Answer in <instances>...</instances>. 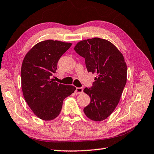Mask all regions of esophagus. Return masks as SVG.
<instances>
[{"mask_svg":"<svg viewBox=\"0 0 154 154\" xmlns=\"http://www.w3.org/2000/svg\"><path fill=\"white\" fill-rule=\"evenodd\" d=\"M83 92V88H81V87H77L76 89H75V93L76 94H81Z\"/></svg>","mask_w":154,"mask_h":154,"instance_id":"1","label":"esophagus"}]
</instances>
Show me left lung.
Returning a JSON list of instances; mask_svg holds the SVG:
<instances>
[{"mask_svg":"<svg viewBox=\"0 0 154 154\" xmlns=\"http://www.w3.org/2000/svg\"><path fill=\"white\" fill-rule=\"evenodd\" d=\"M74 50L85 59L87 71L97 75L93 87L83 90L91 98L84 113L93 121L105 120L116 109L126 83L123 55L111 42L99 38L80 41Z\"/></svg>","mask_w":154,"mask_h":154,"instance_id":"1","label":"left lung"}]
</instances>
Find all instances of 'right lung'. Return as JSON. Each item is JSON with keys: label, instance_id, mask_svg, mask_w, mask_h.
<instances>
[{"label": "right lung", "instance_id": "1", "mask_svg": "<svg viewBox=\"0 0 154 154\" xmlns=\"http://www.w3.org/2000/svg\"><path fill=\"white\" fill-rule=\"evenodd\" d=\"M72 45L48 40L35 44L25 55L21 67L23 95L35 115L51 120L60 114L63 100L76 89L74 86L55 82V73L61 56Z\"/></svg>", "mask_w": 154, "mask_h": 154}]
</instances>
